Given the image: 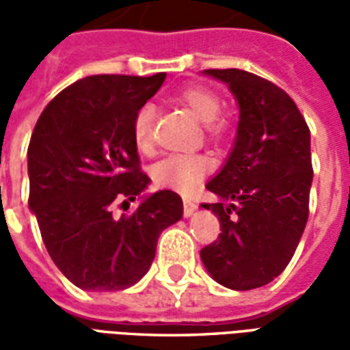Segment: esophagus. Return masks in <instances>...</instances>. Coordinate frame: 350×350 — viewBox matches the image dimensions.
<instances>
[{
  "mask_svg": "<svg viewBox=\"0 0 350 350\" xmlns=\"http://www.w3.org/2000/svg\"><path fill=\"white\" fill-rule=\"evenodd\" d=\"M195 210H197V202L191 200V198H183V215L191 217L195 213Z\"/></svg>",
  "mask_w": 350,
  "mask_h": 350,
  "instance_id": "1",
  "label": "esophagus"
}]
</instances>
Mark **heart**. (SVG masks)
<instances>
[{"mask_svg": "<svg viewBox=\"0 0 350 350\" xmlns=\"http://www.w3.org/2000/svg\"><path fill=\"white\" fill-rule=\"evenodd\" d=\"M176 99L187 107L197 120L204 123L206 133L217 138L227 133L228 122L221 118V97L210 88L202 84L183 88ZM153 127H155V107L144 105L138 110L133 125L135 144L140 152H152L153 148ZM210 163L200 155H168L153 167V180L157 185L167 189L178 191L189 195L197 189L200 180L208 174Z\"/></svg>", "mask_w": 350, "mask_h": 350, "instance_id": "1", "label": "heart"}]
</instances>
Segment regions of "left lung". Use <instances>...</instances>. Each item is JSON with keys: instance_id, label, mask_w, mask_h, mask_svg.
Segmentation results:
<instances>
[{"instance_id": "1", "label": "left lung", "mask_w": 350, "mask_h": 350, "mask_svg": "<svg viewBox=\"0 0 350 350\" xmlns=\"http://www.w3.org/2000/svg\"><path fill=\"white\" fill-rule=\"evenodd\" d=\"M238 100L234 148L206 183L221 234L200 251L206 270L234 291L268 285L291 262L309 215L311 137L300 110L273 82L240 69H208Z\"/></svg>"}]
</instances>
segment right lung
I'll use <instances>...</instances> for the list:
<instances>
[{
  "label": "right lung",
  "mask_w": 350,
  "mask_h": 350,
  "mask_svg": "<svg viewBox=\"0 0 350 350\" xmlns=\"http://www.w3.org/2000/svg\"><path fill=\"white\" fill-rule=\"evenodd\" d=\"M165 72L153 77L95 75L50 100L29 148V210L59 271L84 291H122L144 278L161 232L182 219L178 193L146 197L129 215L112 206L148 187L133 125Z\"/></svg>",
  "instance_id": "right-lung-1"
}]
</instances>
